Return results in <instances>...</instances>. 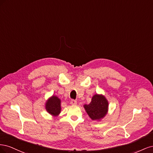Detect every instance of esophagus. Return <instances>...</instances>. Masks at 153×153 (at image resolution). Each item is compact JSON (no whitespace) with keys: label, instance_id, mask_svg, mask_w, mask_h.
Masks as SVG:
<instances>
[{"label":"esophagus","instance_id":"obj_1","mask_svg":"<svg viewBox=\"0 0 153 153\" xmlns=\"http://www.w3.org/2000/svg\"><path fill=\"white\" fill-rule=\"evenodd\" d=\"M70 104L72 105H75L77 104V101L76 100H71L70 101Z\"/></svg>","mask_w":153,"mask_h":153}]
</instances>
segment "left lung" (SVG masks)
<instances>
[{"label": "left lung", "mask_w": 153, "mask_h": 153, "mask_svg": "<svg viewBox=\"0 0 153 153\" xmlns=\"http://www.w3.org/2000/svg\"><path fill=\"white\" fill-rule=\"evenodd\" d=\"M84 107L92 120L100 121L108 112V102L104 96L96 94L92 96L91 102L84 105Z\"/></svg>", "instance_id": "1"}]
</instances>
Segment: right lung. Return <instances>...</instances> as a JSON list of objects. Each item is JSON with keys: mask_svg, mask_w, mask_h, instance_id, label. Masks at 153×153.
I'll use <instances>...</instances> for the list:
<instances>
[{"mask_svg": "<svg viewBox=\"0 0 153 153\" xmlns=\"http://www.w3.org/2000/svg\"><path fill=\"white\" fill-rule=\"evenodd\" d=\"M61 100L57 96H52L46 102L45 108L50 114L56 117L61 113Z\"/></svg>", "mask_w": 153, "mask_h": 153, "instance_id": "1", "label": "right lung"}]
</instances>
